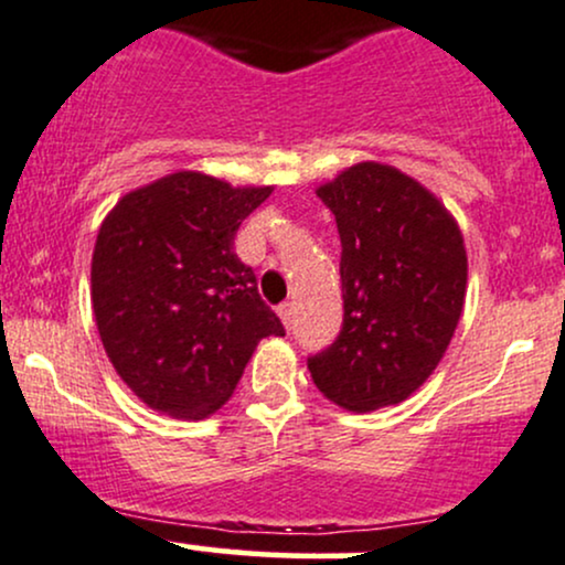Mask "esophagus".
I'll list each match as a JSON object with an SVG mask.
<instances>
[{"label": "esophagus", "instance_id": "esophagus-1", "mask_svg": "<svg viewBox=\"0 0 565 565\" xmlns=\"http://www.w3.org/2000/svg\"><path fill=\"white\" fill-rule=\"evenodd\" d=\"M277 315H280L285 326H290V320H294V301H285V305L277 307Z\"/></svg>", "mask_w": 565, "mask_h": 565}]
</instances>
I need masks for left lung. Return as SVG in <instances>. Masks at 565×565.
Wrapping results in <instances>:
<instances>
[{
	"label": "left lung",
	"mask_w": 565,
	"mask_h": 565,
	"mask_svg": "<svg viewBox=\"0 0 565 565\" xmlns=\"http://www.w3.org/2000/svg\"><path fill=\"white\" fill-rule=\"evenodd\" d=\"M315 193L342 239L344 320L309 374L342 409L402 404L439 366L463 312V234L426 185L387 163H353Z\"/></svg>",
	"instance_id": "left-lung-1"
}]
</instances>
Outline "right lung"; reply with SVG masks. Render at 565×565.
Here are the masks:
<instances>
[{
    "label": "right lung",
    "instance_id": "obj_1",
    "mask_svg": "<svg viewBox=\"0 0 565 565\" xmlns=\"http://www.w3.org/2000/svg\"><path fill=\"white\" fill-rule=\"evenodd\" d=\"M271 185L180 172L107 212L90 258V305L118 377L150 409L204 420L234 393L264 337H285L260 301L236 228Z\"/></svg>",
    "mask_w": 565,
    "mask_h": 565
}]
</instances>
